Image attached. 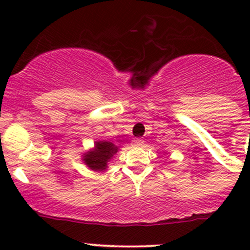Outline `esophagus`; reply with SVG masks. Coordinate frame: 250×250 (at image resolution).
I'll use <instances>...</instances> for the list:
<instances>
[{"instance_id":"1","label":"esophagus","mask_w":250,"mask_h":250,"mask_svg":"<svg viewBox=\"0 0 250 250\" xmlns=\"http://www.w3.org/2000/svg\"><path fill=\"white\" fill-rule=\"evenodd\" d=\"M133 146H141L144 144V140L141 139V138H134L132 141Z\"/></svg>"}]
</instances>
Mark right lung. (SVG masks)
Segmentation results:
<instances>
[{
	"label": "right lung",
	"instance_id": "1",
	"mask_svg": "<svg viewBox=\"0 0 250 250\" xmlns=\"http://www.w3.org/2000/svg\"><path fill=\"white\" fill-rule=\"evenodd\" d=\"M118 147L109 141H98L95 144L94 150L85 153L83 156V161L90 169L95 172H102L107 168V162L112 158V156L117 152Z\"/></svg>",
	"mask_w": 250,
	"mask_h": 250
}]
</instances>
